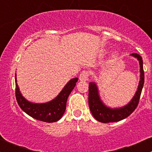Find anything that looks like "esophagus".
Listing matches in <instances>:
<instances>
[{"instance_id": "obj_1", "label": "esophagus", "mask_w": 152, "mask_h": 152, "mask_svg": "<svg viewBox=\"0 0 152 152\" xmlns=\"http://www.w3.org/2000/svg\"><path fill=\"white\" fill-rule=\"evenodd\" d=\"M88 79V72L87 71H83L80 74L79 80L80 81H86Z\"/></svg>"}]
</instances>
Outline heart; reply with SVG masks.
<instances>
[{
    "label": "heart",
    "instance_id": "b5f03b06",
    "mask_svg": "<svg viewBox=\"0 0 152 152\" xmlns=\"http://www.w3.org/2000/svg\"><path fill=\"white\" fill-rule=\"evenodd\" d=\"M104 52L107 53L108 52V50H104ZM119 56H120V53H118V51H116V50L113 51V52L110 54V57H109V58H108V61H107L108 64L114 63V62H115V61L118 58Z\"/></svg>",
    "mask_w": 152,
    "mask_h": 152
}]
</instances>
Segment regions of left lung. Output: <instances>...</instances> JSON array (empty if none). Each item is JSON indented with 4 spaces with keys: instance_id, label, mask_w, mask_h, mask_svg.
Instances as JSON below:
<instances>
[{
    "instance_id": "8db88e82",
    "label": "left lung",
    "mask_w": 152,
    "mask_h": 152,
    "mask_svg": "<svg viewBox=\"0 0 152 152\" xmlns=\"http://www.w3.org/2000/svg\"><path fill=\"white\" fill-rule=\"evenodd\" d=\"M137 58L140 65V80L137 91L132 99L123 107H110L107 106L102 100L99 88L95 82L89 83L88 105L92 115L99 122L109 123L119 121L129 116L137 107L144 84V72L143 68V59L140 55L132 53L130 55Z\"/></svg>"
}]
</instances>
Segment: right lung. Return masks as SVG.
Listing matches in <instances>:
<instances>
[{
    "mask_svg": "<svg viewBox=\"0 0 152 152\" xmlns=\"http://www.w3.org/2000/svg\"><path fill=\"white\" fill-rule=\"evenodd\" d=\"M77 80V77L70 80L58 96L50 101L45 103H35L28 101L22 95L17 83V75H15L17 101L20 108L32 118L44 122H56L61 119L64 114L67 99Z\"/></svg>",
    "mask_w": 152,
    "mask_h": 152,
    "instance_id": "obj_1",
    "label": "right lung"
}]
</instances>
